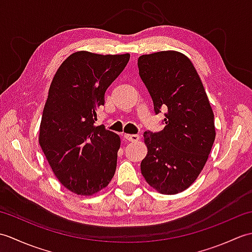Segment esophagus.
I'll return each instance as SVG.
<instances>
[{"mask_svg":"<svg viewBox=\"0 0 252 252\" xmlns=\"http://www.w3.org/2000/svg\"><path fill=\"white\" fill-rule=\"evenodd\" d=\"M125 137L129 142H137L141 138L138 134H125Z\"/></svg>","mask_w":252,"mask_h":252,"instance_id":"obj_1","label":"esophagus"}]
</instances>
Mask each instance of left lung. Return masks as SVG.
Listing matches in <instances>:
<instances>
[{"mask_svg": "<svg viewBox=\"0 0 252 252\" xmlns=\"http://www.w3.org/2000/svg\"><path fill=\"white\" fill-rule=\"evenodd\" d=\"M138 73L156 114L165 110L164 127L144 133L147 155L141 171L148 185L175 195L197 180L216 138L215 115L189 58L176 51L138 57Z\"/></svg>", "mask_w": 252, "mask_h": 252, "instance_id": "obj_1", "label": "left lung"}]
</instances>
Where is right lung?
Segmentation results:
<instances>
[{"mask_svg": "<svg viewBox=\"0 0 252 252\" xmlns=\"http://www.w3.org/2000/svg\"><path fill=\"white\" fill-rule=\"evenodd\" d=\"M129 60V53L76 52L63 61L52 80L39 143L57 180L77 195L97 194L115 175L120 137L94 123L106 90Z\"/></svg>", "mask_w": 252, "mask_h": 252, "instance_id": "1", "label": "right lung"}]
</instances>
